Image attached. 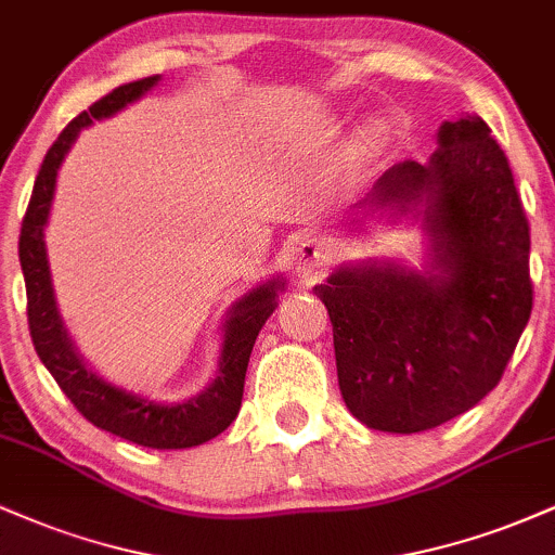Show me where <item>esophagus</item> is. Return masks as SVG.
<instances>
[{"instance_id": "obj_1", "label": "esophagus", "mask_w": 555, "mask_h": 555, "mask_svg": "<svg viewBox=\"0 0 555 555\" xmlns=\"http://www.w3.org/2000/svg\"><path fill=\"white\" fill-rule=\"evenodd\" d=\"M326 263V245L318 237H305L297 242L292 253V271L295 276H313Z\"/></svg>"}]
</instances>
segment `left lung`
<instances>
[{
  "instance_id": "1",
  "label": "left lung",
  "mask_w": 555,
  "mask_h": 555,
  "mask_svg": "<svg viewBox=\"0 0 555 555\" xmlns=\"http://www.w3.org/2000/svg\"><path fill=\"white\" fill-rule=\"evenodd\" d=\"M436 143L347 214L354 232L375 214L420 221L423 269L371 258L313 289L334 326L344 404L371 430H430L473 410L532 313L530 227L501 145L477 114L443 122Z\"/></svg>"
}]
</instances>
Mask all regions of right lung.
<instances>
[{
  "mask_svg": "<svg viewBox=\"0 0 555 555\" xmlns=\"http://www.w3.org/2000/svg\"><path fill=\"white\" fill-rule=\"evenodd\" d=\"M158 80H162V75L114 88L104 99L95 101L91 109L78 114L54 140L41 169H38L34 195H30L28 211L23 219L21 269L25 276V292H28L30 339H34L38 358L54 375L65 397L78 406L80 415L95 428L114 433V436L138 446L190 449V446L211 441L237 417L253 344H256L263 323L276 310L284 279L273 276L269 282L253 286L227 310L224 323H221L219 362H216L211 384L195 397L182 401H156L112 384L82 360L60 315L47 253V224L54 203L56 175H60L62 162L78 140L80 130L91 127L95 119L114 117L125 106L135 104L151 88L158 86Z\"/></svg>",
  "mask_w": 555,
  "mask_h": 555,
  "instance_id": "add662e5",
  "label": "right lung"
}]
</instances>
